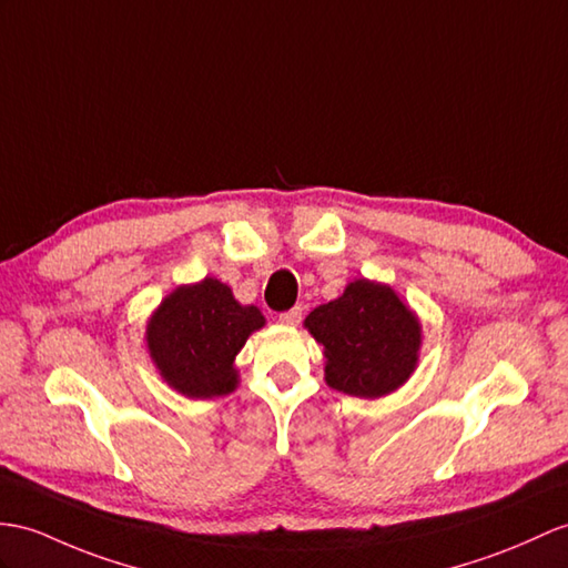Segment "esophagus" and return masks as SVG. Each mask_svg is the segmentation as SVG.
<instances>
[{
  "label": "esophagus",
  "instance_id": "esophagus-1",
  "mask_svg": "<svg viewBox=\"0 0 568 568\" xmlns=\"http://www.w3.org/2000/svg\"><path fill=\"white\" fill-rule=\"evenodd\" d=\"M301 315H303V308L296 306V308H292V311L282 313V315H280V323L286 325V327H296V325L301 323Z\"/></svg>",
  "mask_w": 568,
  "mask_h": 568
}]
</instances>
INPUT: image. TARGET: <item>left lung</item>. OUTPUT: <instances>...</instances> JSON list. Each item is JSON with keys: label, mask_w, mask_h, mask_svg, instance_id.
Wrapping results in <instances>:
<instances>
[{"label": "left lung", "mask_w": 568, "mask_h": 568, "mask_svg": "<svg viewBox=\"0 0 568 568\" xmlns=\"http://www.w3.org/2000/svg\"><path fill=\"white\" fill-rule=\"evenodd\" d=\"M325 354L332 390L376 399L395 393L419 366L422 323L390 284L354 280L303 321Z\"/></svg>", "instance_id": "1"}]
</instances>
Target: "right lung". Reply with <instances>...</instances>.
I'll use <instances>...</instances> for the list:
<instances>
[{
  "label": "right lung",
  "mask_w": 568,
  "mask_h": 568,
  "mask_svg": "<svg viewBox=\"0 0 568 568\" xmlns=\"http://www.w3.org/2000/svg\"><path fill=\"white\" fill-rule=\"evenodd\" d=\"M265 327L257 306H243L216 276L180 284L146 321V352L163 383L190 399L239 388L236 356L253 332Z\"/></svg>",
  "instance_id": "obj_1"
}]
</instances>
